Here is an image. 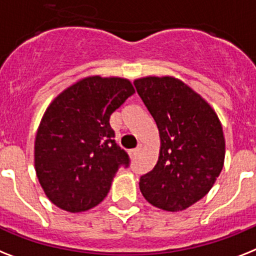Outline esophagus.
Here are the masks:
<instances>
[{"mask_svg": "<svg viewBox=\"0 0 256 256\" xmlns=\"http://www.w3.org/2000/svg\"><path fill=\"white\" fill-rule=\"evenodd\" d=\"M141 150V144H138V145H137V148H134V149H132V150L130 152V158H134L137 156V154H138V152Z\"/></svg>", "mask_w": 256, "mask_h": 256, "instance_id": "obj_1", "label": "esophagus"}]
</instances>
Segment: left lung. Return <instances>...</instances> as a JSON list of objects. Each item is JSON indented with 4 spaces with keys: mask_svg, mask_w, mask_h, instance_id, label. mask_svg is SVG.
<instances>
[{
    "mask_svg": "<svg viewBox=\"0 0 256 256\" xmlns=\"http://www.w3.org/2000/svg\"><path fill=\"white\" fill-rule=\"evenodd\" d=\"M160 132V157L140 178L152 206L183 210L212 188L225 160L222 126L214 110L183 81L144 77L133 82Z\"/></svg>",
    "mask_w": 256,
    "mask_h": 256,
    "instance_id": "left-lung-1",
    "label": "left lung"
}]
</instances>
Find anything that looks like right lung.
<instances>
[{
  "mask_svg": "<svg viewBox=\"0 0 256 256\" xmlns=\"http://www.w3.org/2000/svg\"><path fill=\"white\" fill-rule=\"evenodd\" d=\"M134 92L130 80L92 76L52 100L35 138V170L48 199L85 212L104 199L128 154L115 142L110 116Z\"/></svg>",
  "mask_w": 256,
  "mask_h": 256,
  "instance_id": "1",
  "label": "right lung"
}]
</instances>
